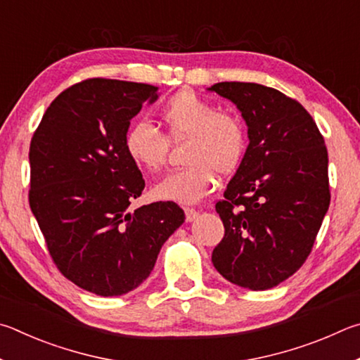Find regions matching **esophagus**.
<instances>
[{
    "instance_id": "esophagus-1",
    "label": "esophagus",
    "mask_w": 360,
    "mask_h": 360,
    "mask_svg": "<svg viewBox=\"0 0 360 360\" xmlns=\"http://www.w3.org/2000/svg\"><path fill=\"white\" fill-rule=\"evenodd\" d=\"M199 215V212L196 209H191V207H186L185 209V217H186V221H193V219H196Z\"/></svg>"
}]
</instances>
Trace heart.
Wrapping results in <instances>:
<instances>
[{
	"label": "heart",
	"instance_id": "b5f03b06",
	"mask_svg": "<svg viewBox=\"0 0 360 360\" xmlns=\"http://www.w3.org/2000/svg\"><path fill=\"white\" fill-rule=\"evenodd\" d=\"M164 131L150 122L132 123L124 134L129 160L147 172L166 167L170 142L188 141L185 162L190 166L167 175L155 186V196L193 204L202 199L219 175H231L240 166L248 148L243 120L232 112L219 110L212 101L196 91L184 90L170 96L161 107Z\"/></svg>",
	"mask_w": 360,
	"mask_h": 360
}]
</instances>
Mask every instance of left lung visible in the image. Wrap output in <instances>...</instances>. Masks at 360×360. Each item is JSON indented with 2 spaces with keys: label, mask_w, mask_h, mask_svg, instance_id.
Here are the masks:
<instances>
[{
  "label": "left lung",
  "mask_w": 360,
  "mask_h": 360,
  "mask_svg": "<svg viewBox=\"0 0 360 360\" xmlns=\"http://www.w3.org/2000/svg\"><path fill=\"white\" fill-rule=\"evenodd\" d=\"M248 126L243 161L215 209L224 237L212 262L237 286L264 291L304 266L330 204L327 148L313 117L275 88L219 82Z\"/></svg>",
  "instance_id": "obj_1"
}]
</instances>
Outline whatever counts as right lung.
Returning a JSON list of instances; mask_svg holds the SVG:
<instances>
[{"mask_svg":"<svg viewBox=\"0 0 360 360\" xmlns=\"http://www.w3.org/2000/svg\"><path fill=\"white\" fill-rule=\"evenodd\" d=\"M156 93L148 84L82 80L52 101L31 137L28 200L49 255L69 281L104 297L141 285L185 221L172 200L129 209L145 180L124 134Z\"/></svg>","mask_w":360,"mask_h":360,"instance_id":"obj_1","label":"right lung"}]
</instances>
